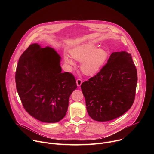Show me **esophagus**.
Wrapping results in <instances>:
<instances>
[{
  "instance_id": "1",
  "label": "esophagus",
  "mask_w": 154,
  "mask_h": 154,
  "mask_svg": "<svg viewBox=\"0 0 154 154\" xmlns=\"http://www.w3.org/2000/svg\"><path fill=\"white\" fill-rule=\"evenodd\" d=\"M82 82H83L82 80H81V79H77V80H76V83H77V85L78 86H80L82 85Z\"/></svg>"
}]
</instances>
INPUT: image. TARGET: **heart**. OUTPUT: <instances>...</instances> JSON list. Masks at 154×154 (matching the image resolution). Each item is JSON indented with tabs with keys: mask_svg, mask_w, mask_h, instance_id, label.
<instances>
[{
	"mask_svg": "<svg viewBox=\"0 0 154 154\" xmlns=\"http://www.w3.org/2000/svg\"><path fill=\"white\" fill-rule=\"evenodd\" d=\"M70 54L73 59L81 63L80 69L87 75H92L97 73L105 64L108 53L104 49L98 48V46L93 42L78 46L70 51ZM66 64L74 66V60L66 55H64Z\"/></svg>",
	"mask_w": 154,
	"mask_h": 154,
	"instance_id": "1",
	"label": "heart"
}]
</instances>
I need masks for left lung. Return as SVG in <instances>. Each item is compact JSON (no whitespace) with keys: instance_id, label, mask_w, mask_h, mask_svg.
<instances>
[{"instance_id":"left-lung-1","label":"left lung","mask_w":154,"mask_h":154,"mask_svg":"<svg viewBox=\"0 0 154 154\" xmlns=\"http://www.w3.org/2000/svg\"><path fill=\"white\" fill-rule=\"evenodd\" d=\"M137 80L131 54L113 52L101 70L81 85L89 116L103 122L124 115L134 103Z\"/></svg>"}]
</instances>
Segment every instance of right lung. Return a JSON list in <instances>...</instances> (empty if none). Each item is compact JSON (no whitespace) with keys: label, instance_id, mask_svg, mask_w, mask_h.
Wrapping results in <instances>:
<instances>
[{"label":"right lung","instance_id":"obj_1","mask_svg":"<svg viewBox=\"0 0 154 154\" xmlns=\"http://www.w3.org/2000/svg\"><path fill=\"white\" fill-rule=\"evenodd\" d=\"M60 56L52 48L35 43L19 58L16 89L24 109L35 119L57 122L67 112L69 99L77 88L74 76L62 72Z\"/></svg>","mask_w":154,"mask_h":154}]
</instances>
